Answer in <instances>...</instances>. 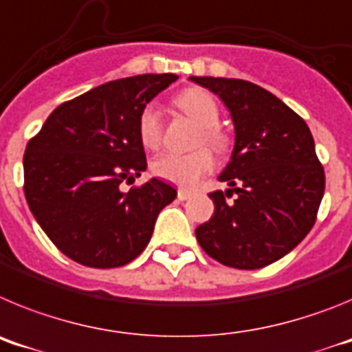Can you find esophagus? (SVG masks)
<instances>
[{"mask_svg": "<svg viewBox=\"0 0 352 352\" xmlns=\"http://www.w3.org/2000/svg\"><path fill=\"white\" fill-rule=\"evenodd\" d=\"M192 197V190H186V188H179L178 190V199L179 201H186V199Z\"/></svg>", "mask_w": 352, "mask_h": 352, "instance_id": "1", "label": "esophagus"}]
</instances>
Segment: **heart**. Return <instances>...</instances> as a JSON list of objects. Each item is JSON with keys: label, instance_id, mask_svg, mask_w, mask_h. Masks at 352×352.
<instances>
[{"label": "heart", "instance_id": "b5f03b06", "mask_svg": "<svg viewBox=\"0 0 352 352\" xmlns=\"http://www.w3.org/2000/svg\"><path fill=\"white\" fill-rule=\"evenodd\" d=\"M176 105L186 116L203 126V141L217 151H222L227 146L226 133L219 129L220 111L213 96L201 88H188L176 98ZM162 118L155 104H148L139 116V138L144 148L155 149L162 142ZM214 166V158L210 149L201 148L192 153H176L166 151L151 162V170L158 178L182 186H192L210 173Z\"/></svg>", "mask_w": 352, "mask_h": 352}]
</instances>
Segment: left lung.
<instances>
[{"label": "left lung", "instance_id": "left-lung-1", "mask_svg": "<svg viewBox=\"0 0 352 352\" xmlns=\"http://www.w3.org/2000/svg\"><path fill=\"white\" fill-rule=\"evenodd\" d=\"M231 113L234 148L211 192L214 211L195 229L208 256L238 270L264 268L301 243L324 195V169L303 120L273 93L226 77H190ZM236 194L229 204L226 197Z\"/></svg>", "mask_w": 352, "mask_h": 352}]
</instances>
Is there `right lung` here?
I'll use <instances>...</instances> for the list:
<instances>
[{
    "label": "right lung",
    "instance_id": "obj_1",
    "mask_svg": "<svg viewBox=\"0 0 352 352\" xmlns=\"http://www.w3.org/2000/svg\"><path fill=\"white\" fill-rule=\"evenodd\" d=\"M178 79L144 74L111 80L56 107L24 153V195L52 243L89 268H118L149 243L157 217L176 199L162 179L130 192L144 173L141 111Z\"/></svg>",
    "mask_w": 352,
    "mask_h": 352
}]
</instances>
